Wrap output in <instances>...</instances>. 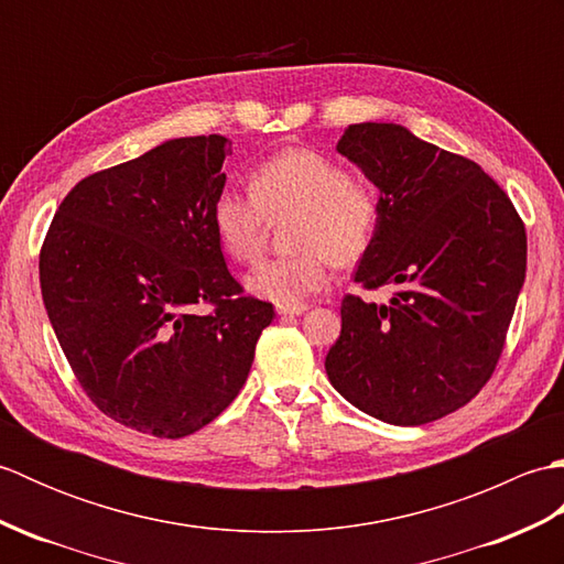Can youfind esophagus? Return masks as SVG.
<instances>
[{
  "label": "esophagus",
  "instance_id": "1",
  "mask_svg": "<svg viewBox=\"0 0 564 564\" xmlns=\"http://www.w3.org/2000/svg\"><path fill=\"white\" fill-rule=\"evenodd\" d=\"M275 313H279L281 317H297L307 313V305H275Z\"/></svg>",
  "mask_w": 564,
  "mask_h": 564
}]
</instances>
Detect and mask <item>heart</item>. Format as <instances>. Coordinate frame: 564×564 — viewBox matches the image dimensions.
<instances>
[{
  "mask_svg": "<svg viewBox=\"0 0 564 564\" xmlns=\"http://www.w3.org/2000/svg\"><path fill=\"white\" fill-rule=\"evenodd\" d=\"M289 223V257L263 261L245 285L279 305H303L332 281V263H354L373 245L382 203L378 188L344 164L307 148L283 150L249 174V194L223 188L213 198L210 225L227 257L257 261L269 220Z\"/></svg>",
  "mask_w": 564,
  "mask_h": 564,
  "instance_id": "b5f03b06",
  "label": "heart"
}]
</instances>
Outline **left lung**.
Listing matches in <instances>:
<instances>
[{
	"mask_svg": "<svg viewBox=\"0 0 564 564\" xmlns=\"http://www.w3.org/2000/svg\"><path fill=\"white\" fill-rule=\"evenodd\" d=\"M337 152L378 188L382 218L358 261L325 368L358 410L419 426L470 402L492 376L525 279V230L480 164L398 123H354Z\"/></svg>",
	"mask_w": 564,
	"mask_h": 564,
	"instance_id": "left-lung-1",
	"label": "left lung"
}]
</instances>
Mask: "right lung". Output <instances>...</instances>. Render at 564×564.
<instances>
[{
  "label": "right lung",
  "mask_w": 564,
  "mask_h": 564,
  "mask_svg": "<svg viewBox=\"0 0 564 564\" xmlns=\"http://www.w3.org/2000/svg\"><path fill=\"white\" fill-rule=\"evenodd\" d=\"M223 135L174 138L91 174L41 249L43 303L69 368L113 422L160 438L210 424L249 376L273 305L242 295L210 225ZM208 302L210 314H196Z\"/></svg>",
  "instance_id": "right-lung-1"
}]
</instances>
